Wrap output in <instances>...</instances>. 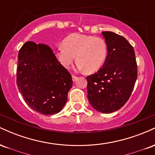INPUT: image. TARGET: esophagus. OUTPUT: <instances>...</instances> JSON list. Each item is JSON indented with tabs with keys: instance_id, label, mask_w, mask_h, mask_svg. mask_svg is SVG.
Segmentation results:
<instances>
[{
	"instance_id": "esophagus-1",
	"label": "esophagus",
	"mask_w": 155,
	"mask_h": 155,
	"mask_svg": "<svg viewBox=\"0 0 155 155\" xmlns=\"http://www.w3.org/2000/svg\"><path fill=\"white\" fill-rule=\"evenodd\" d=\"M72 79H73V81H75L77 79V76H76L73 75V76H72Z\"/></svg>"
}]
</instances>
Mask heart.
Here are the masks:
<instances>
[{
  "label": "heart",
  "instance_id": "1",
  "mask_svg": "<svg viewBox=\"0 0 155 155\" xmlns=\"http://www.w3.org/2000/svg\"><path fill=\"white\" fill-rule=\"evenodd\" d=\"M63 45L56 49V57L60 63L68 68L76 58V68L94 72L104 65L108 54L104 39L92 35L73 33L63 40Z\"/></svg>",
  "mask_w": 155,
  "mask_h": 155
}]
</instances>
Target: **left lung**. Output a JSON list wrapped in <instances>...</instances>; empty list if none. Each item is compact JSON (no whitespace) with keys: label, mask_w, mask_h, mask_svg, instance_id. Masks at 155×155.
I'll use <instances>...</instances> for the list:
<instances>
[{"label":"left lung","mask_w":155,"mask_h":155,"mask_svg":"<svg viewBox=\"0 0 155 155\" xmlns=\"http://www.w3.org/2000/svg\"><path fill=\"white\" fill-rule=\"evenodd\" d=\"M108 54L102 68L87 76V98L91 106L101 113L116 111L130 97L138 73L134 49L122 35L102 32Z\"/></svg>","instance_id":"left-lung-1"}]
</instances>
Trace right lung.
Returning a JSON list of instances; mask_svg holds the SVG:
<instances>
[{"label": "right lung", "instance_id": "right-lung-1", "mask_svg": "<svg viewBox=\"0 0 155 155\" xmlns=\"http://www.w3.org/2000/svg\"><path fill=\"white\" fill-rule=\"evenodd\" d=\"M72 84L71 75L49 46L27 41L19 49L17 87L32 109L44 115L60 112Z\"/></svg>", "mask_w": 155, "mask_h": 155}]
</instances>
